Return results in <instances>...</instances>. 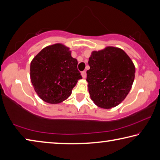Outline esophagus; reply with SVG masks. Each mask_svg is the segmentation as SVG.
<instances>
[{
	"label": "esophagus",
	"mask_w": 160,
	"mask_h": 160,
	"mask_svg": "<svg viewBox=\"0 0 160 160\" xmlns=\"http://www.w3.org/2000/svg\"><path fill=\"white\" fill-rule=\"evenodd\" d=\"M81 74H82V76L83 78H86L87 74H86V71H85V70H84V71H82V72H81Z\"/></svg>",
	"instance_id": "1"
}]
</instances>
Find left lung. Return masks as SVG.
<instances>
[{"label": "left lung", "mask_w": 160, "mask_h": 160, "mask_svg": "<svg viewBox=\"0 0 160 160\" xmlns=\"http://www.w3.org/2000/svg\"><path fill=\"white\" fill-rule=\"evenodd\" d=\"M88 64L90 68L87 71V81L94 104L110 109L122 102L131 90L135 72L125 51L113 47L92 51Z\"/></svg>", "instance_id": "obj_1"}]
</instances>
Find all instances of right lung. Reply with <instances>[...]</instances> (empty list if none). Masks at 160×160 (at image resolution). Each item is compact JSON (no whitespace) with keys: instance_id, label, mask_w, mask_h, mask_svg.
<instances>
[{"instance_id":"add662e5","label":"right lung","mask_w":160,"mask_h":160,"mask_svg":"<svg viewBox=\"0 0 160 160\" xmlns=\"http://www.w3.org/2000/svg\"><path fill=\"white\" fill-rule=\"evenodd\" d=\"M78 61L69 48L61 44L48 46L40 51L30 64V78L40 98L49 104H58L68 98L82 79Z\"/></svg>"}]
</instances>
